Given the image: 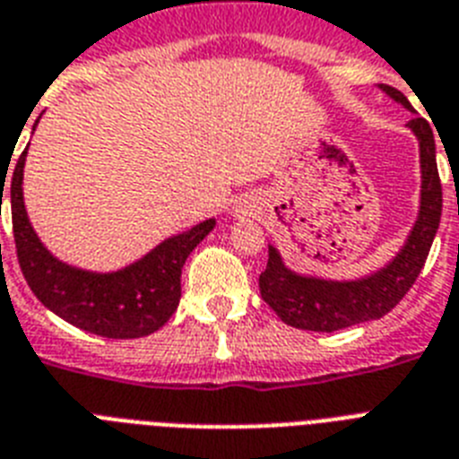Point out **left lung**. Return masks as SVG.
Returning a JSON list of instances; mask_svg holds the SVG:
<instances>
[{
  "label": "left lung",
  "mask_w": 459,
  "mask_h": 459,
  "mask_svg": "<svg viewBox=\"0 0 459 459\" xmlns=\"http://www.w3.org/2000/svg\"><path fill=\"white\" fill-rule=\"evenodd\" d=\"M389 99L412 110L411 100L389 84H377ZM408 129L420 143V210L405 238L403 247L379 271L356 281H330L318 275L297 273L285 266L275 245H268L266 271L259 275L262 299L273 308L282 323L311 333H334L359 325L365 320L386 316L405 292L412 288L422 271L438 223H441V178L436 169V143L429 122L415 115Z\"/></svg>",
  "instance_id": "left-lung-1"
}]
</instances>
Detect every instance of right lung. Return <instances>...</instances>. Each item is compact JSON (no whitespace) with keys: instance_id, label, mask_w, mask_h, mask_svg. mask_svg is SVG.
Here are the masks:
<instances>
[{"instance_id":"obj_1","label":"right lung","mask_w":459,"mask_h":459,"mask_svg":"<svg viewBox=\"0 0 459 459\" xmlns=\"http://www.w3.org/2000/svg\"><path fill=\"white\" fill-rule=\"evenodd\" d=\"M25 158L28 148L18 158L11 178V219L18 264L37 299L70 325L99 337L136 339L160 330L181 299L186 259L210 236L217 219H204L184 233L167 238L148 255L117 271L100 273L73 266L51 255L30 223L23 200ZM2 181L6 178L2 177Z\"/></svg>"}]
</instances>
